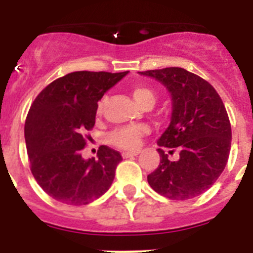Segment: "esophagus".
<instances>
[{
  "instance_id": "1",
  "label": "esophagus",
  "mask_w": 253,
  "mask_h": 253,
  "mask_svg": "<svg viewBox=\"0 0 253 253\" xmlns=\"http://www.w3.org/2000/svg\"><path fill=\"white\" fill-rule=\"evenodd\" d=\"M138 154H139V151H135V152H124V153H123V158L134 157V156H138Z\"/></svg>"
}]
</instances>
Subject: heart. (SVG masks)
Masks as SVG:
<instances>
[{
	"mask_svg": "<svg viewBox=\"0 0 253 253\" xmlns=\"http://www.w3.org/2000/svg\"><path fill=\"white\" fill-rule=\"evenodd\" d=\"M134 101L138 106L143 109L147 105L154 104V93L153 91L147 88V87L137 86L134 87L131 91ZM106 97H102L101 101L99 102V113L104 110V106L106 104ZM148 133V128L143 126V125H131V126H123V128L116 129L110 134V142L114 146L119 147V148L126 149V151H134L140 146V140L142 138Z\"/></svg>",
	"mask_w": 253,
	"mask_h": 253,
	"instance_id": "heart-1",
	"label": "heart"
}]
</instances>
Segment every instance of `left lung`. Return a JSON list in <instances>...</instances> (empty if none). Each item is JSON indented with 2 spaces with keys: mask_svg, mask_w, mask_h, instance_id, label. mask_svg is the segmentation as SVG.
Instances as JSON below:
<instances>
[{
  "mask_svg": "<svg viewBox=\"0 0 253 253\" xmlns=\"http://www.w3.org/2000/svg\"><path fill=\"white\" fill-rule=\"evenodd\" d=\"M139 75L166 87L172 104L169 125L157 140L160 166L148 184L172 200L202 195L218 180L231 151V123L220 96L209 82L178 67ZM163 146L180 149V158L169 161Z\"/></svg>",
  "mask_w": 253,
  "mask_h": 253,
  "instance_id": "8db88e82",
  "label": "left lung"
}]
</instances>
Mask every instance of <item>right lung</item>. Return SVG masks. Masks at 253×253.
<instances>
[{"label": "right lung", "mask_w": 253, "mask_h": 253, "mask_svg": "<svg viewBox=\"0 0 253 253\" xmlns=\"http://www.w3.org/2000/svg\"><path fill=\"white\" fill-rule=\"evenodd\" d=\"M128 72H72L44 88L25 122L31 173L60 203L86 205L106 193L122 162L119 152L101 146L97 160L82 157L84 133L95 125L97 102Z\"/></svg>", "instance_id": "add662e5"}]
</instances>
